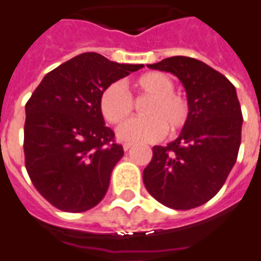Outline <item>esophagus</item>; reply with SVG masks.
<instances>
[{
    "instance_id": "1",
    "label": "esophagus",
    "mask_w": 261,
    "mask_h": 261,
    "mask_svg": "<svg viewBox=\"0 0 261 261\" xmlns=\"http://www.w3.org/2000/svg\"><path fill=\"white\" fill-rule=\"evenodd\" d=\"M133 144L132 143H124L122 144V148H124V151H128V149H130L132 148Z\"/></svg>"
}]
</instances>
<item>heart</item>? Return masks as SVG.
I'll list each match as a JSON object with an SVG mask.
<instances>
[{
  "label": "heart",
  "mask_w": 261,
  "mask_h": 261,
  "mask_svg": "<svg viewBox=\"0 0 261 261\" xmlns=\"http://www.w3.org/2000/svg\"><path fill=\"white\" fill-rule=\"evenodd\" d=\"M139 97H149L144 106L145 117L126 120L117 128L120 140L128 143H152L162 139L167 129L176 135L189 124L190 102L180 93L174 91L175 82L170 75L160 71L147 72L135 81ZM99 112L109 124H120L129 117L135 101L124 85L110 83L99 97Z\"/></svg>",
  "instance_id": "obj_1"
}]
</instances>
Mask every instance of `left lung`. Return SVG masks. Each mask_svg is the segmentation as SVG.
I'll return each instance as SVG.
<instances>
[{"label": "left lung", "mask_w": 261, "mask_h": 261, "mask_svg": "<svg viewBox=\"0 0 261 261\" xmlns=\"http://www.w3.org/2000/svg\"><path fill=\"white\" fill-rule=\"evenodd\" d=\"M148 67L180 79L191 114L176 140L152 148L144 186L167 207L194 209L220 191L236 163L243 125L236 89L221 72L187 56L167 58Z\"/></svg>", "instance_id": "left-lung-1"}]
</instances>
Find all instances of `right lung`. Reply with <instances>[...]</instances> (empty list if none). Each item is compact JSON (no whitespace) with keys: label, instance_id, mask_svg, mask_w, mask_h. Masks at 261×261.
<instances>
[{"label":"right lung","instance_id":"add662e5","mask_svg":"<svg viewBox=\"0 0 261 261\" xmlns=\"http://www.w3.org/2000/svg\"><path fill=\"white\" fill-rule=\"evenodd\" d=\"M143 64H120L86 52L48 72L25 105V168L56 209L82 213L105 197L124 155L105 126L99 97Z\"/></svg>","mask_w":261,"mask_h":261}]
</instances>
